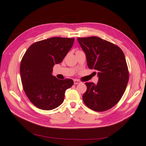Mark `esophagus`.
<instances>
[{
  "instance_id": "esophagus-1",
  "label": "esophagus",
  "mask_w": 146,
  "mask_h": 146,
  "mask_svg": "<svg viewBox=\"0 0 146 146\" xmlns=\"http://www.w3.org/2000/svg\"><path fill=\"white\" fill-rule=\"evenodd\" d=\"M81 83V81H80V80H76V79L74 80V84H79V83Z\"/></svg>"
}]
</instances>
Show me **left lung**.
Instances as JSON below:
<instances>
[{"label": "left lung", "instance_id": "obj_1", "mask_svg": "<svg viewBox=\"0 0 146 146\" xmlns=\"http://www.w3.org/2000/svg\"><path fill=\"white\" fill-rule=\"evenodd\" d=\"M78 41L86 53L88 66L98 71L99 77L96 84L85 83L84 103L95 111L110 110L121 100L129 81L124 53L116 45L98 36L78 38Z\"/></svg>", "mask_w": 146, "mask_h": 146}]
</instances>
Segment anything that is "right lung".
<instances>
[{
  "instance_id": "obj_1",
  "label": "right lung",
  "mask_w": 146,
  "mask_h": 146,
  "mask_svg": "<svg viewBox=\"0 0 146 146\" xmlns=\"http://www.w3.org/2000/svg\"><path fill=\"white\" fill-rule=\"evenodd\" d=\"M74 40L57 36L43 40L30 45L23 56L20 68L23 88L39 109L52 110L59 106L66 90L73 86L72 80H58L52 73L53 66L62 62Z\"/></svg>"
}]
</instances>
